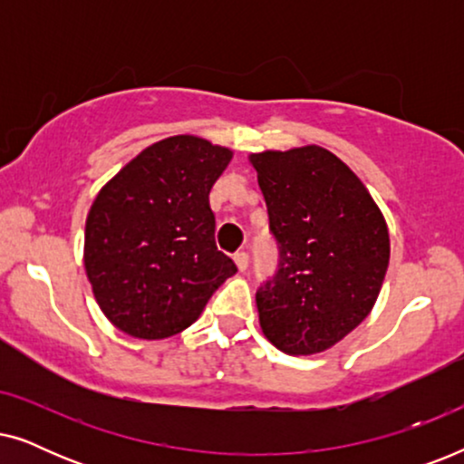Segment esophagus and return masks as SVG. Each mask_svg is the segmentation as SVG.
<instances>
[{"label":"esophagus","instance_id":"34e87169","mask_svg":"<svg viewBox=\"0 0 464 464\" xmlns=\"http://www.w3.org/2000/svg\"><path fill=\"white\" fill-rule=\"evenodd\" d=\"M234 264H237V268H238L240 272H245L246 266H249V256H246L245 251L234 253Z\"/></svg>","mask_w":464,"mask_h":464}]
</instances>
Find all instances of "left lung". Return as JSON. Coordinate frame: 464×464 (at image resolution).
I'll use <instances>...</instances> for the list:
<instances>
[{"mask_svg":"<svg viewBox=\"0 0 464 464\" xmlns=\"http://www.w3.org/2000/svg\"><path fill=\"white\" fill-rule=\"evenodd\" d=\"M278 245V272L259 287V327L278 351L316 354L353 332L389 268L384 215L363 181L319 145L251 154Z\"/></svg>","mask_w":464,"mask_h":464,"instance_id":"obj_1","label":"left lung"}]
</instances>
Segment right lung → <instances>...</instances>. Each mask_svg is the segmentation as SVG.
I'll use <instances>...</instances> for the list:
<instances>
[{"label": "right lung", "mask_w": 464, "mask_h": 464, "mask_svg": "<svg viewBox=\"0 0 464 464\" xmlns=\"http://www.w3.org/2000/svg\"><path fill=\"white\" fill-rule=\"evenodd\" d=\"M232 150L194 135L162 139L99 189L86 218L84 268L113 327L164 340L198 319L237 266L215 245L213 183Z\"/></svg>", "instance_id": "obj_1"}]
</instances>
